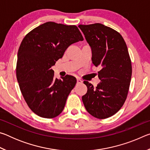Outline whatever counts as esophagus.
<instances>
[{"mask_svg":"<svg viewBox=\"0 0 150 150\" xmlns=\"http://www.w3.org/2000/svg\"><path fill=\"white\" fill-rule=\"evenodd\" d=\"M77 83H82L83 81L81 80V79H80L79 78H77Z\"/></svg>","mask_w":150,"mask_h":150,"instance_id":"obj_1","label":"esophagus"}]
</instances>
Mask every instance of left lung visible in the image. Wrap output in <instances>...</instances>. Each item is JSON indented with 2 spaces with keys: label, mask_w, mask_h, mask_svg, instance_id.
I'll list each match as a JSON object with an SVG mask.
<instances>
[{
  "label": "left lung",
  "mask_w": 150,
  "mask_h": 150,
  "mask_svg": "<svg viewBox=\"0 0 150 150\" xmlns=\"http://www.w3.org/2000/svg\"><path fill=\"white\" fill-rule=\"evenodd\" d=\"M92 50V62L100 80L96 87L87 81V92L82 96L86 110L95 118L105 119L116 114L128 95L132 64L128 47L117 31L100 23L79 25Z\"/></svg>",
  "instance_id": "8db88e82"
}]
</instances>
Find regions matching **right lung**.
<instances>
[{
    "label": "right lung",
    "mask_w": 150,
    "mask_h": 150,
    "mask_svg": "<svg viewBox=\"0 0 150 150\" xmlns=\"http://www.w3.org/2000/svg\"><path fill=\"white\" fill-rule=\"evenodd\" d=\"M75 25L47 22L26 35L18 52L16 77L28 106L40 117L53 118L62 113L77 79L67 75L54 78L51 69L67 47L83 41Z\"/></svg>",
    "instance_id": "obj_1"
}]
</instances>
